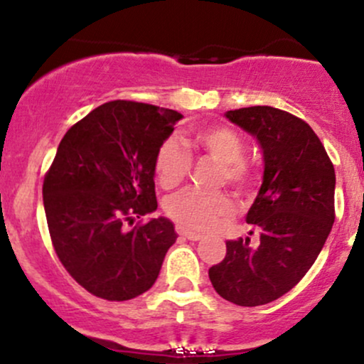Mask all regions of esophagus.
Returning a JSON list of instances; mask_svg holds the SVG:
<instances>
[{
	"label": "esophagus",
	"mask_w": 364,
	"mask_h": 364,
	"mask_svg": "<svg viewBox=\"0 0 364 364\" xmlns=\"http://www.w3.org/2000/svg\"><path fill=\"white\" fill-rule=\"evenodd\" d=\"M178 232H179V236L186 237V240H190V241H198V240H202V235H196V232L188 231V229H185V228H178Z\"/></svg>",
	"instance_id": "34e87169"
}]
</instances>
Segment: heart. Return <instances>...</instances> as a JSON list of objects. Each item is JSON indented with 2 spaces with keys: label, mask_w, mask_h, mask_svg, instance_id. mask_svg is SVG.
Segmentation results:
<instances>
[{
  "label": "heart",
  "mask_w": 364,
  "mask_h": 364,
  "mask_svg": "<svg viewBox=\"0 0 364 364\" xmlns=\"http://www.w3.org/2000/svg\"><path fill=\"white\" fill-rule=\"evenodd\" d=\"M195 144L207 152L219 164H223L220 179L236 186L246 185L250 178L248 166L243 162L245 144L235 129L215 127L202 129L195 135ZM191 166V156L185 141L179 136H169L157 150L156 171L162 186H176L186 176ZM232 203L228 195L220 191H202L186 188L179 193L169 196L166 212L178 224L190 229H208L217 219L231 212Z\"/></svg>",
  "instance_id": "obj_1"
}]
</instances>
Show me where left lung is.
I'll use <instances>...</instances> for the list:
<instances>
[{"label":"left lung","instance_id":"1","mask_svg":"<svg viewBox=\"0 0 364 364\" xmlns=\"http://www.w3.org/2000/svg\"><path fill=\"white\" fill-rule=\"evenodd\" d=\"M224 116L262 149V186L246 214L260 241H225L224 260L208 277L228 301L260 306L291 291L323 248L336 219V171L310 124L289 112L253 106Z\"/></svg>","mask_w":364,"mask_h":364}]
</instances>
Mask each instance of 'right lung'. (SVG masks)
I'll use <instances>...</instances> for the list:
<instances>
[{
	"instance_id": "obj_1",
	"label": "right lung",
	"mask_w": 364,
	"mask_h": 364,
	"mask_svg": "<svg viewBox=\"0 0 364 364\" xmlns=\"http://www.w3.org/2000/svg\"><path fill=\"white\" fill-rule=\"evenodd\" d=\"M183 118L150 104L112 101L66 132L43 186L54 250L97 298L127 301L157 281L176 241L168 217L127 229L157 210L156 156Z\"/></svg>"
}]
</instances>
